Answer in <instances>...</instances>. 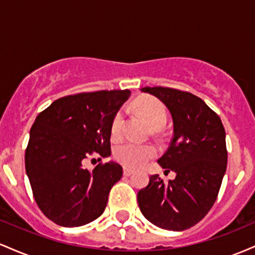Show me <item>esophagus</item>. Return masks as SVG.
<instances>
[{"label":"esophagus","instance_id":"esophagus-1","mask_svg":"<svg viewBox=\"0 0 255 255\" xmlns=\"http://www.w3.org/2000/svg\"><path fill=\"white\" fill-rule=\"evenodd\" d=\"M133 172H134V170H131V169H129V168H124V175H125V176H130Z\"/></svg>","mask_w":255,"mask_h":255}]
</instances>
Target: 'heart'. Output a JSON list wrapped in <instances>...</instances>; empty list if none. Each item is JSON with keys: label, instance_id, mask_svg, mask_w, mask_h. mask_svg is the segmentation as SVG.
<instances>
[{"label": "heart", "instance_id": "b5f03b06", "mask_svg": "<svg viewBox=\"0 0 255 255\" xmlns=\"http://www.w3.org/2000/svg\"><path fill=\"white\" fill-rule=\"evenodd\" d=\"M135 107L153 129H160L166 124L168 113L162 102L158 99L153 97L141 98L136 102ZM122 125H124V111L120 110L111 124V136L119 137L121 135ZM156 154L157 150L154 146L136 144L133 141L119 145L114 152L116 160L122 165L129 168H140L145 165Z\"/></svg>", "mask_w": 255, "mask_h": 255}]
</instances>
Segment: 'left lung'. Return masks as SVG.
Listing matches in <instances>:
<instances>
[{
	"label": "left lung",
	"instance_id": "8db88e82",
	"mask_svg": "<svg viewBox=\"0 0 255 255\" xmlns=\"http://www.w3.org/2000/svg\"><path fill=\"white\" fill-rule=\"evenodd\" d=\"M141 91L156 96L170 111L174 135L158 163L176 177L165 183L159 175H152L147 186L137 192L140 211L162 229H189L211 210L227 170L223 124L192 93L162 86Z\"/></svg>",
	"mask_w": 255,
	"mask_h": 255
}]
</instances>
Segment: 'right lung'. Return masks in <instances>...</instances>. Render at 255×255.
I'll return each instance as SVG.
<instances>
[{"mask_svg": "<svg viewBox=\"0 0 255 255\" xmlns=\"http://www.w3.org/2000/svg\"><path fill=\"white\" fill-rule=\"evenodd\" d=\"M129 90L96 91L52 102L36 118L25 152V168L34 200L50 221L80 227L104 212L122 166H83L93 154L109 157L111 124Z\"/></svg>", "mask_w": 255, "mask_h": 255, "instance_id": "right-lung-1", "label": "right lung"}]
</instances>
